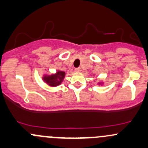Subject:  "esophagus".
Wrapping results in <instances>:
<instances>
[{
  "instance_id": "obj_1",
  "label": "esophagus",
  "mask_w": 148,
  "mask_h": 148,
  "mask_svg": "<svg viewBox=\"0 0 148 148\" xmlns=\"http://www.w3.org/2000/svg\"><path fill=\"white\" fill-rule=\"evenodd\" d=\"M81 71H82V69H81L80 67L76 68V69H75V71H76V72H80Z\"/></svg>"
}]
</instances>
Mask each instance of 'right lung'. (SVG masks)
I'll use <instances>...</instances> for the list:
<instances>
[{
    "mask_svg": "<svg viewBox=\"0 0 148 148\" xmlns=\"http://www.w3.org/2000/svg\"><path fill=\"white\" fill-rule=\"evenodd\" d=\"M65 72L64 71H58L56 74H52L50 76L44 77L45 82L51 86H56L60 85L64 78Z\"/></svg>",
    "mask_w": 148,
    "mask_h": 148,
    "instance_id": "1",
    "label": "right lung"
}]
</instances>
